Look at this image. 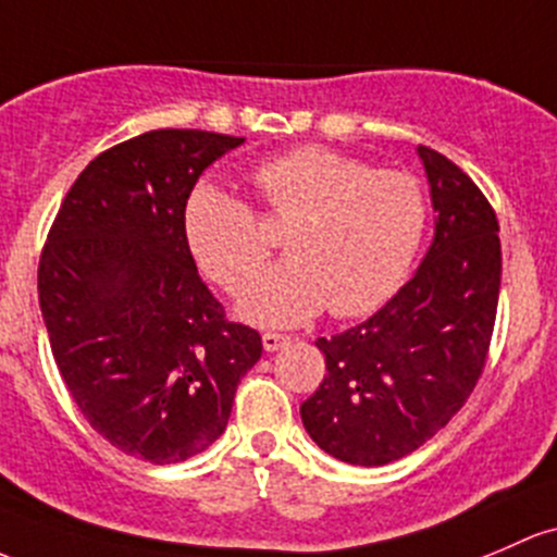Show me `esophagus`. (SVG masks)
<instances>
[{"instance_id": "34e87169", "label": "esophagus", "mask_w": 557, "mask_h": 557, "mask_svg": "<svg viewBox=\"0 0 557 557\" xmlns=\"http://www.w3.org/2000/svg\"><path fill=\"white\" fill-rule=\"evenodd\" d=\"M261 344L267 352H277V349H283L285 344H290V336H285V333H274V331H267L261 336Z\"/></svg>"}]
</instances>
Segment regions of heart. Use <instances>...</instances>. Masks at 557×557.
Listing matches in <instances>:
<instances>
[{"label": "heart", "instance_id": "b5f03b06", "mask_svg": "<svg viewBox=\"0 0 557 557\" xmlns=\"http://www.w3.org/2000/svg\"><path fill=\"white\" fill-rule=\"evenodd\" d=\"M288 259L269 267L272 243L259 215L224 186L202 184L184 210V234L200 269L237 294L239 314L259 325H301L325 307L362 318L406 283L426 230V197L413 175L373 171L327 146H298L253 175Z\"/></svg>", "mask_w": 557, "mask_h": 557}]
</instances>
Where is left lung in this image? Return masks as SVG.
<instances>
[{
	"label": "left lung",
	"instance_id": "1",
	"mask_svg": "<svg viewBox=\"0 0 557 557\" xmlns=\"http://www.w3.org/2000/svg\"><path fill=\"white\" fill-rule=\"evenodd\" d=\"M435 237L411 280L366 323L318 338L325 379L301 403L325 454L360 467L403 459L475 389L502 285L499 221L461 168L419 146Z\"/></svg>",
	"mask_w": 557,
	"mask_h": 557
}]
</instances>
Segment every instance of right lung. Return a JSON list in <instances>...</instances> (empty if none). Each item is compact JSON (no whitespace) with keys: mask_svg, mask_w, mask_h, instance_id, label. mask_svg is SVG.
<instances>
[{"mask_svg":"<svg viewBox=\"0 0 557 557\" xmlns=\"http://www.w3.org/2000/svg\"><path fill=\"white\" fill-rule=\"evenodd\" d=\"M243 140L168 127L111 146L74 181L39 259L50 349L82 417L151 465L219 441L263 349L224 318L184 234L197 178Z\"/></svg>","mask_w":557,"mask_h":557,"instance_id":"add662e5","label":"right lung"}]
</instances>
